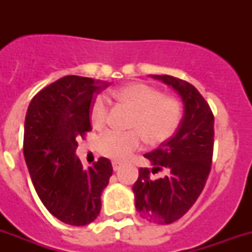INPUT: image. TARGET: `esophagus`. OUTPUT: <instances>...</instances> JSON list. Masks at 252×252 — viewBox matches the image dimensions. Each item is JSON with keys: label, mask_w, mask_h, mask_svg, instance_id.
I'll return each instance as SVG.
<instances>
[{"label": "esophagus", "mask_w": 252, "mask_h": 252, "mask_svg": "<svg viewBox=\"0 0 252 252\" xmlns=\"http://www.w3.org/2000/svg\"><path fill=\"white\" fill-rule=\"evenodd\" d=\"M120 166H122V163L119 161H112V167H114L115 171H118L119 168H120Z\"/></svg>", "instance_id": "1"}]
</instances>
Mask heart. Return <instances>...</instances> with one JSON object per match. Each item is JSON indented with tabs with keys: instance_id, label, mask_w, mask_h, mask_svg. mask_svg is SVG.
Masks as SVG:
<instances>
[{
	"instance_id": "obj_1",
	"label": "heart",
	"mask_w": 252,
	"mask_h": 252,
	"mask_svg": "<svg viewBox=\"0 0 252 252\" xmlns=\"http://www.w3.org/2000/svg\"><path fill=\"white\" fill-rule=\"evenodd\" d=\"M111 96L128 107L130 115L126 132H107L99 138L98 150L104 157L124 161L141 148L144 138L158 145L172 137L182 120V103L163 95L159 89L145 82H129L111 91ZM108 119V106L103 96H96L90 107V122L100 129Z\"/></svg>"
}]
</instances>
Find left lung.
<instances>
[{
	"mask_svg": "<svg viewBox=\"0 0 252 252\" xmlns=\"http://www.w3.org/2000/svg\"><path fill=\"white\" fill-rule=\"evenodd\" d=\"M150 77L179 94L184 114L175 134L144 156L153 168H140L132 189L142 219L167 225L189 211L207 183L213 156L215 118L195 86L166 74ZM161 169L165 170V177L153 180L150 176Z\"/></svg>",
	"mask_w": 252,
	"mask_h": 252,
	"instance_id": "8db88e82",
	"label": "left lung"
}]
</instances>
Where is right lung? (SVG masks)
<instances>
[{
	"mask_svg": "<svg viewBox=\"0 0 252 252\" xmlns=\"http://www.w3.org/2000/svg\"><path fill=\"white\" fill-rule=\"evenodd\" d=\"M107 82L65 76L32 98L26 114L23 154L44 207L56 219L84 226L98 217L100 195L112 175L102 157L84 170L76 156L77 140L91 130L90 107Z\"/></svg>",
	"mask_w": 252,
	"mask_h": 252,
	"instance_id": "add662e5",
	"label": "right lung"
}]
</instances>
